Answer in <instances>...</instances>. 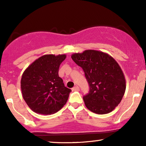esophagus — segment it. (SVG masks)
<instances>
[{
  "instance_id": "1",
  "label": "esophagus",
  "mask_w": 146,
  "mask_h": 146,
  "mask_svg": "<svg viewBox=\"0 0 146 146\" xmlns=\"http://www.w3.org/2000/svg\"><path fill=\"white\" fill-rule=\"evenodd\" d=\"M79 91V87L78 86H75L73 88H72V91Z\"/></svg>"
}]
</instances>
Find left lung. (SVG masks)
Instances as JSON below:
<instances>
[{"instance_id":"8db88e82","label":"left lung","mask_w":146,"mask_h":146,"mask_svg":"<svg viewBox=\"0 0 146 146\" xmlns=\"http://www.w3.org/2000/svg\"><path fill=\"white\" fill-rule=\"evenodd\" d=\"M71 58L83 69L89 93L83 96L88 109L98 114L112 112L122 100L126 79L120 65L108 53L88 50L75 53Z\"/></svg>"}]
</instances>
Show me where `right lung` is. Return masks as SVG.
<instances>
[{
    "label": "right lung",
    "mask_w": 146,
    "mask_h": 146,
    "mask_svg": "<svg viewBox=\"0 0 146 146\" xmlns=\"http://www.w3.org/2000/svg\"><path fill=\"white\" fill-rule=\"evenodd\" d=\"M66 55H44L35 60L22 74V96L36 113L48 115L58 112L66 104L71 89L59 77L60 64Z\"/></svg>",
    "instance_id": "obj_1"
}]
</instances>
